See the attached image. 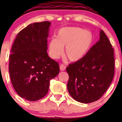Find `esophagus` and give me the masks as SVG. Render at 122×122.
Instances as JSON below:
<instances>
[{"label":"esophagus","mask_w":122,"mask_h":122,"mask_svg":"<svg viewBox=\"0 0 122 122\" xmlns=\"http://www.w3.org/2000/svg\"><path fill=\"white\" fill-rule=\"evenodd\" d=\"M66 67L64 66V65L61 64L60 66V69L61 71H64V70H66Z\"/></svg>","instance_id":"34e87169"}]
</instances>
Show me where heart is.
<instances>
[{"instance_id": "b5f03b06", "label": "heart", "mask_w": 122, "mask_h": 122, "mask_svg": "<svg viewBox=\"0 0 122 122\" xmlns=\"http://www.w3.org/2000/svg\"><path fill=\"white\" fill-rule=\"evenodd\" d=\"M93 42L90 32L78 27H67L58 31L56 38H52L48 44V51L52 58L56 59L64 52L69 60L76 62L87 54Z\"/></svg>"}]
</instances>
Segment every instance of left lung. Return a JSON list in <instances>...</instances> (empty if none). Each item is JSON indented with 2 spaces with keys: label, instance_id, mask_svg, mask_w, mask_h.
<instances>
[{
  "label": "left lung",
  "instance_id": "1",
  "mask_svg": "<svg viewBox=\"0 0 122 122\" xmlns=\"http://www.w3.org/2000/svg\"><path fill=\"white\" fill-rule=\"evenodd\" d=\"M66 70L69 76L67 88L76 101L90 103L104 94L114 77V56L112 45L103 30L99 41Z\"/></svg>",
  "mask_w": 122,
  "mask_h": 122
}]
</instances>
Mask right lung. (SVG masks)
Instances as JSON below:
<instances>
[{
	"label": "right lung",
	"instance_id": "1",
	"mask_svg": "<svg viewBox=\"0 0 122 122\" xmlns=\"http://www.w3.org/2000/svg\"><path fill=\"white\" fill-rule=\"evenodd\" d=\"M51 22L32 23L20 30L9 55L10 77L18 95L29 101L44 97L50 81L60 72L56 61L47 54V38Z\"/></svg>",
	"mask_w": 122,
	"mask_h": 122
}]
</instances>
